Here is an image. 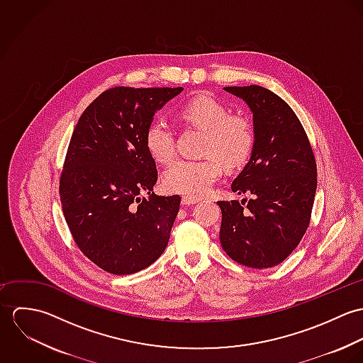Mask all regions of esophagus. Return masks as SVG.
Returning a JSON list of instances; mask_svg holds the SVG:
<instances>
[{
  "mask_svg": "<svg viewBox=\"0 0 363 363\" xmlns=\"http://www.w3.org/2000/svg\"><path fill=\"white\" fill-rule=\"evenodd\" d=\"M199 203V199H194V197H183L182 199V204L186 206V207H190V206H194Z\"/></svg>",
  "mask_w": 363,
  "mask_h": 363,
  "instance_id": "obj_1",
  "label": "esophagus"
}]
</instances>
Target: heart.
Here are the masks:
<instances>
[{
    "mask_svg": "<svg viewBox=\"0 0 363 363\" xmlns=\"http://www.w3.org/2000/svg\"><path fill=\"white\" fill-rule=\"evenodd\" d=\"M179 117L204 131L200 160L180 159L163 174V187L169 193L187 197L207 194L222 174V163L228 167L240 166L253 150L255 130L242 114H230L228 107L209 95H199L183 104ZM145 148L157 163L166 164L174 157V134L170 125L156 118L145 131Z\"/></svg>",
    "mask_w": 363,
    "mask_h": 363,
    "instance_id": "b5f03b06",
    "label": "heart"
}]
</instances>
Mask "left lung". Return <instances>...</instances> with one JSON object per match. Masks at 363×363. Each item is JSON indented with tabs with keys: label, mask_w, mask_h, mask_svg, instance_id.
Listing matches in <instances>:
<instances>
[{
	"label": "left lung",
	"mask_w": 363,
	"mask_h": 363,
	"mask_svg": "<svg viewBox=\"0 0 363 363\" xmlns=\"http://www.w3.org/2000/svg\"><path fill=\"white\" fill-rule=\"evenodd\" d=\"M253 114L255 144L232 191L247 201H218L219 240L225 253L252 268L275 267L303 238L317 187V167L308 135L294 113L274 92L259 86H226Z\"/></svg>",
	"instance_id": "obj_1"
}]
</instances>
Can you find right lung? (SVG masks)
I'll return each instance as SVG.
<instances>
[{
  "label": "right lung",
  "instance_id": "obj_1",
  "mask_svg": "<svg viewBox=\"0 0 363 363\" xmlns=\"http://www.w3.org/2000/svg\"><path fill=\"white\" fill-rule=\"evenodd\" d=\"M182 91L111 88L85 108L71 137L60 180L62 212L81 252L110 274L150 267L169 243L180 197L154 193L156 163L144 135Z\"/></svg>",
  "mask_w": 363,
  "mask_h": 363
}]
</instances>
